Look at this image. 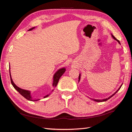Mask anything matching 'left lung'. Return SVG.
I'll list each match as a JSON object with an SVG mask.
<instances>
[{"label":"left lung","mask_w":132,"mask_h":132,"mask_svg":"<svg viewBox=\"0 0 132 132\" xmlns=\"http://www.w3.org/2000/svg\"><path fill=\"white\" fill-rule=\"evenodd\" d=\"M112 37H113V38L114 39H115L116 40H117V41H118V42L119 43V44H120V42H119V40H118L116 38V37L113 36V35H112ZM80 75H79V77H78V81H79V80H80ZM122 85H121V86H120V87L119 88V89L117 90V91L114 94H113V95H112L111 96H110V97H109V98H106V99H103V100H94V101H96V102H104V101H106L107 100H108V99H110V98H111L112 96H113L114 95H115V94L117 93V92L118 91V90L120 88V87H121V86H122Z\"/></svg>","instance_id":"1"}]
</instances>
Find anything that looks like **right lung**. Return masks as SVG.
<instances>
[{
    "instance_id": "1",
    "label": "right lung",
    "mask_w": 132,
    "mask_h": 132,
    "mask_svg": "<svg viewBox=\"0 0 132 132\" xmlns=\"http://www.w3.org/2000/svg\"><path fill=\"white\" fill-rule=\"evenodd\" d=\"M34 28H35V27L32 28H31V29H30L29 30V31L31 30H32L33 29H34ZM65 71H66L65 68H62V69H61L57 71V72H56L55 73L54 76L53 84H52V85H53L54 87H56V86H57L60 78L61 77V76L64 73V72H65ZM10 77L11 83H12V85L13 86V87H14V88L16 90V91L20 94L21 95H22L24 98H26V100H29V101H38V100H40V99L32 100V97H31V95H30V92L29 91H27V90H25V89H21V88H19V87H18V86H16L15 85L14 83L13 82V80H12V77H11L10 72ZM52 91H54V90H52ZM48 96H49V95H46V96H45L44 98H46V97H48Z\"/></svg>"
}]
</instances>
